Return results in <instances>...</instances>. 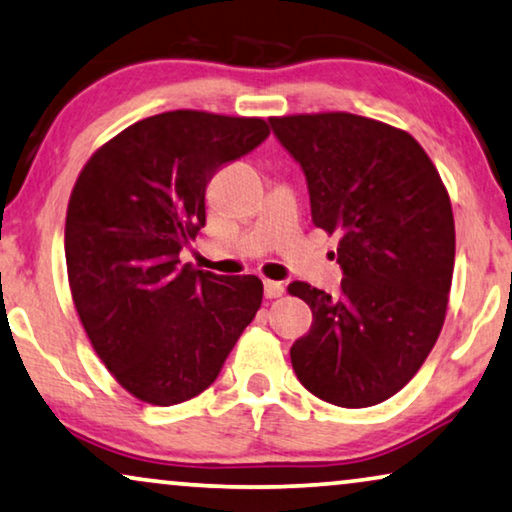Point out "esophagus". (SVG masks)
<instances>
[{
    "instance_id": "1",
    "label": "esophagus",
    "mask_w": 512,
    "mask_h": 512,
    "mask_svg": "<svg viewBox=\"0 0 512 512\" xmlns=\"http://www.w3.org/2000/svg\"><path fill=\"white\" fill-rule=\"evenodd\" d=\"M263 291H265V298H279L284 293V284L282 282H272V279H265Z\"/></svg>"
}]
</instances>
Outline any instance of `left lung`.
<instances>
[{"instance_id": "1", "label": "left lung", "mask_w": 512, "mask_h": 512, "mask_svg": "<svg viewBox=\"0 0 512 512\" xmlns=\"http://www.w3.org/2000/svg\"><path fill=\"white\" fill-rule=\"evenodd\" d=\"M298 160L314 226L338 235V296L307 282L291 296L312 310L291 363L303 387L340 408H368L408 384L445 324L454 216L436 165L408 132L373 118L272 116Z\"/></svg>"}]
</instances>
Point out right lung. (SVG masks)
I'll return each instance as SVG.
<instances>
[{"mask_svg": "<svg viewBox=\"0 0 512 512\" xmlns=\"http://www.w3.org/2000/svg\"><path fill=\"white\" fill-rule=\"evenodd\" d=\"M268 135L263 118L165 111L102 144L76 179L72 300L100 361L139 401L165 408L202 394L261 307V279L181 265L179 251L205 226L214 174Z\"/></svg>", "mask_w": 512, "mask_h": 512, "instance_id": "right-lung-1", "label": "right lung"}]
</instances>
